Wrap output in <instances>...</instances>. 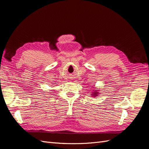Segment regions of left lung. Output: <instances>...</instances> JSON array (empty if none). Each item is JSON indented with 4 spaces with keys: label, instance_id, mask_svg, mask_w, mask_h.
I'll list each match as a JSON object with an SVG mask.
<instances>
[{
    "label": "left lung",
    "instance_id": "1",
    "mask_svg": "<svg viewBox=\"0 0 149 149\" xmlns=\"http://www.w3.org/2000/svg\"><path fill=\"white\" fill-rule=\"evenodd\" d=\"M98 93H99L97 92V91H96V90H94V91L91 94H92V96L96 97V96H97L98 95Z\"/></svg>",
    "mask_w": 149,
    "mask_h": 149
}]
</instances>
